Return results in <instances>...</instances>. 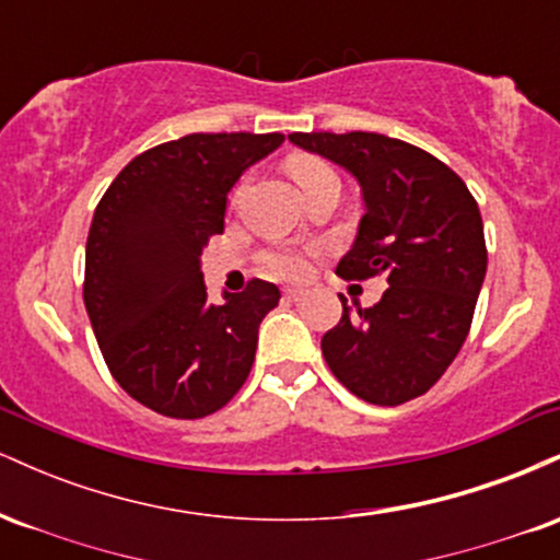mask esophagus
<instances>
[{
    "label": "esophagus",
    "mask_w": 560,
    "mask_h": 560,
    "mask_svg": "<svg viewBox=\"0 0 560 560\" xmlns=\"http://www.w3.org/2000/svg\"><path fill=\"white\" fill-rule=\"evenodd\" d=\"M302 298H305V292H302V289H284V300L298 302V300H302Z\"/></svg>",
    "instance_id": "obj_1"
}]
</instances>
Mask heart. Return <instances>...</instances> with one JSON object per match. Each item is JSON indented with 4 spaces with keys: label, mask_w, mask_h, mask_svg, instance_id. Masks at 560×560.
<instances>
[{
    "label": "heart",
    "mask_w": 560,
    "mask_h": 560,
    "mask_svg": "<svg viewBox=\"0 0 560 560\" xmlns=\"http://www.w3.org/2000/svg\"><path fill=\"white\" fill-rule=\"evenodd\" d=\"M289 171H292L294 182L302 186V191H305L307 186L320 182V178L334 176L329 165L316 158H292ZM262 268H266V273L273 276V279H305L307 258L298 253V249H273V253L262 255Z\"/></svg>",
    "instance_id": "heart-1"
}]
</instances>
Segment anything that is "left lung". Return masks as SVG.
Masks as SVG:
<instances>
[{
    "label": "left lung",
    "instance_id": "1",
    "mask_svg": "<svg viewBox=\"0 0 560 560\" xmlns=\"http://www.w3.org/2000/svg\"><path fill=\"white\" fill-rule=\"evenodd\" d=\"M300 150L331 160L361 186L365 215L339 260L342 279L384 276L374 307L342 318L320 339L331 374L371 405H402L447 371L471 329L487 273L479 205L458 173L384 133H289Z\"/></svg>",
    "mask_w": 560,
    "mask_h": 560
}]
</instances>
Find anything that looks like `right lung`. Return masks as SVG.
Returning <instances> with one entry per match:
<instances>
[{
    "mask_svg": "<svg viewBox=\"0 0 560 560\" xmlns=\"http://www.w3.org/2000/svg\"><path fill=\"white\" fill-rule=\"evenodd\" d=\"M281 133H189L133 158L94 210L83 302L107 369L168 419H202L240 392L279 287L253 279L210 305L202 249L226 197Z\"/></svg>",
    "mask_w": 560,
    "mask_h": 560,
    "instance_id": "add662e5",
    "label": "right lung"
}]
</instances>
